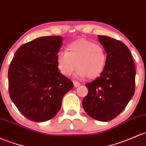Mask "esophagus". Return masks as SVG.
<instances>
[{"label":"esophagus","mask_w":146,"mask_h":146,"mask_svg":"<svg viewBox=\"0 0 146 146\" xmlns=\"http://www.w3.org/2000/svg\"><path fill=\"white\" fill-rule=\"evenodd\" d=\"M73 84H74V86L75 87H78L80 85V83L78 81H73Z\"/></svg>","instance_id":"1"}]
</instances>
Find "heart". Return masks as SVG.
<instances>
[{
	"label": "heart",
	"mask_w": 146,
	"mask_h": 146,
	"mask_svg": "<svg viewBox=\"0 0 146 146\" xmlns=\"http://www.w3.org/2000/svg\"><path fill=\"white\" fill-rule=\"evenodd\" d=\"M107 55L100 45L89 40H76L67 46L66 52L57 55V65L61 73L68 76L78 68L76 75L89 79L100 76L105 68Z\"/></svg>",
	"instance_id": "b5f03b06"
}]
</instances>
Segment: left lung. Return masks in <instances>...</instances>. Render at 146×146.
<instances>
[{"label": "left lung", "mask_w": 146, "mask_h": 146, "mask_svg": "<svg viewBox=\"0 0 146 146\" xmlns=\"http://www.w3.org/2000/svg\"><path fill=\"white\" fill-rule=\"evenodd\" d=\"M107 52V62L100 76L85 84L88 94L82 107L99 121H111L125 108L135 91L136 69L132 54L122 41L98 35Z\"/></svg>", "instance_id": "1"}]
</instances>
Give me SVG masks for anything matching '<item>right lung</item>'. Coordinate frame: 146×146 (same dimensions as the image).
Segmentation results:
<instances>
[{"label": "right lung", "mask_w": 146, "mask_h": 146, "mask_svg": "<svg viewBox=\"0 0 146 146\" xmlns=\"http://www.w3.org/2000/svg\"><path fill=\"white\" fill-rule=\"evenodd\" d=\"M60 36H42L19 48L8 70L11 100L25 117L44 122L55 116L73 83L60 73L57 55Z\"/></svg>", "instance_id": "1"}]
</instances>
